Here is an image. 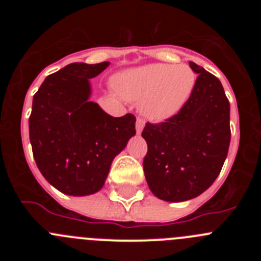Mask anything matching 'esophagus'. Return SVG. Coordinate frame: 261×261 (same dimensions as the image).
<instances>
[{
  "mask_svg": "<svg viewBox=\"0 0 261 261\" xmlns=\"http://www.w3.org/2000/svg\"><path fill=\"white\" fill-rule=\"evenodd\" d=\"M144 126H145V121L142 119H140V117H138L137 121H136V130H137L138 135H140V133L144 130Z\"/></svg>",
  "mask_w": 261,
  "mask_h": 261,
  "instance_id": "esophagus-1",
  "label": "esophagus"
}]
</instances>
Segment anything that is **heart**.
<instances>
[{
	"label": "heart",
	"instance_id": "obj_1",
	"mask_svg": "<svg viewBox=\"0 0 261 261\" xmlns=\"http://www.w3.org/2000/svg\"><path fill=\"white\" fill-rule=\"evenodd\" d=\"M115 86L123 98L141 100L145 116L163 121L180 112L190 100L196 74L186 64H147L117 74Z\"/></svg>",
	"mask_w": 261,
	"mask_h": 261
}]
</instances>
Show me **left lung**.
I'll use <instances>...</instances> for the list:
<instances>
[{
	"label": "left lung",
	"mask_w": 261,
	"mask_h": 261,
	"mask_svg": "<svg viewBox=\"0 0 261 261\" xmlns=\"http://www.w3.org/2000/svg\"><path fill=\"white\" fill-rule=\"evenodd\" d=\"M197 74L190 100L165 123H147L144 171L158 199L180 202L208 190L220 175L230 145V103L220 80L190 62Z\"/></svg>",
	"instance_id": "left-lung-1"
}]
</instances>
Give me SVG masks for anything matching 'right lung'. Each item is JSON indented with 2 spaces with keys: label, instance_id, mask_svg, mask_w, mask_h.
<instances>
[{
  "label": "right lung",
  "instance_id": "add662e5",
  "mask_svg": "<svg viewBox=\"0 0 261 261\" xmlns=\"http://www.w3.org/2000/svg\"><path fill=\"white\" fill-rule=\"evenodd\" d=\"M110 62L69 64L48 75L32 100V153L41 175L60 192L87 196L102 190L111 163L136 135V117H114L90 100V78Z\"/></svg>",
  "mask_w": 261,
  "mask_h": 261
}]
</instances>
